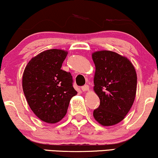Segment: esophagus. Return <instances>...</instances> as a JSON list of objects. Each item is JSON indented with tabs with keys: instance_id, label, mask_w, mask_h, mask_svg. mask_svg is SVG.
<instances>
[{
	"instance_id": "1",
	"label": "esophagus",
	"mask_w": 158,
	"mask_h": 158,
	"mask_svg": "<svg viewBox=\"0 0 158 158\" xmlns=\"http://www.w3.org/2000/svg\"><path fill=\"white\" fill-rule=\"evenodd\" d=\"M81 90H82V91H87L89 90V86L87 85H84V86L81 87Z\"/></svg>"
}]
</instances>
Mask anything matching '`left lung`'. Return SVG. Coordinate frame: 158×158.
I'll list each match as a JSON object with an SVG mask.
<instances>
[{"mask_svg": "<svg viewBox=\"0 0 158 158\" xmlns=\"http://www.w3.org/2000/svg\"><path fill=\"white\" fill-rule=\"evenodd\" d=\"M96 66L94 90L100 99L94 117L102 126H113L124 118L133 104L137 74L132 62L110 51L93 53Z\"/></svg>", "mask_w": 158, "mask_h": 158, "instance_id": "left-lung-1", "label": "left lung"}]
</instances>
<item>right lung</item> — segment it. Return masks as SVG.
<instances>
[{"label":"right lung","mask_w":158,"mask_h":158,"mask_svg":"<svg viewBox=\"0 0 158 158\" xmlns=\"http://www.w3.org/2000/svg\"><path fill=\"white\" fill-rule=\"evenodd\" d=\"M68 52L50 49L31 59L23 75V90L33 113L40 120L55 123L67 113L77 92L70 72L61 69Z\"/></svg>","instance_id":"right-lung-1"}]
</instances>
